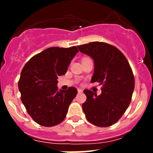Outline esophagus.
Here are the masks:
<instances>
[{
    "mask_svg": "<svg viewBox=\"0 0 153 153\" xmlns=\"http://www.w3.org/2000/svg\"><path fill=\"white\" fill-rule=\"evenodd\" d=\"M78 93H82V89H78Z\"/></svg>",
    "mask_w": 153,
    "mask_h": 153,
    "instance_id": "34e87169",
    "label": "esophagus"
}]
</instances>
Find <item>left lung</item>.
Segmentation results:
<instances>
[{
	"mask_svg": "<svg viewBox=\"0 0 153 153\" xmlns=\"http://www.w3.org/2000/svg\"><path fill=\"white\" fill-rule=\"evenodd\" d=\"M78 48L94 61L91 82L102 85L99 96L90 90L83 91L87 97L82 105L85 117L97 127L113 125L127 109L134 91L130 65L122 52L109 44L93 42Z\"/></svg>",
	"mask_w": 153,
	"mask_h": 153,
	"instance_id": "left-lung-1",
	"label": "left lung"
}]
</instances>
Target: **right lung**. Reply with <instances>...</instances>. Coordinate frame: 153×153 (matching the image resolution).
<instances>
[{
    "label": "right lung",
    "mask_w": 153,
    "mask_h": 153,
    "mask_svg": "<svg viewBox=\"0 0 153 153\" xmlns=\"http://www.w3.org/2000/svg\"><path fill=\"white\" fill-rule=\"evenodd\" d=\"M78 52L77 47H50L29 59L19 80L21 99L35 122L52 127L65 118L68 107L78 91L70 87L58 90L57 79L65 75L71 60Z\"/></svg>",
    "instance_id": "1"
}]
</instances>
